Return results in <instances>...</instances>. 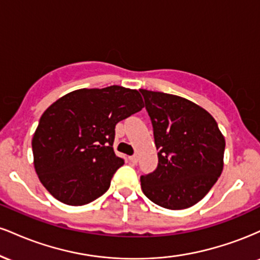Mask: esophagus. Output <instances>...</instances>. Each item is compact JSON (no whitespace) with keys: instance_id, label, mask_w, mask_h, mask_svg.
Listing matches in <instances>:
<instances>
[{"instance_id":"esophagus-1","label":"esophagus","mask_w":260,"mask_h":260,"mask_svg":"<svg viewBox=\"0 0 260 260\" xmlns=\"http://www.w3.org/2000/svg\"><path fill=\"white\" fill-rule=\"evenodd\" d=\"M138 155H132V156H129V161L131 162H133V164H137L138 162Z\"/></svg>"}]
</instances>
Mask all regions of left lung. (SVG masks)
Instances as JSON below:
<instances>
[{"instance_id":"obj_1","label":"left lung","mask_w":260,"mask_h":260,"mask_svg":"<svg viewBox=\"0 0 260 260\" xmlns=\"http://www.w3.org/2000/svg\"><path fill=\"white\" fill-rule=\"evenodd\" d=\"M139 91L159 149L156 170L140 177L143 193L171 210L193 207L221 175L225 138L213 116L190 100L161 91Z\"/></svg>"}]
</instances>
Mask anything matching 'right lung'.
Wrapping results in <instances>:
<instances>
[{
    "label": "right lung",
    "mask_w": 260,
    "mask_h": 260,
    "mask_svg": "<svg viewBox=\"0 0 260 260\" xmlns=\"http://www.w3.org/2000/svg\"><path fill=\"white\" fill-rule=\"evenodd\" d=\"M143 107L138 90L120 85L78 89L47 107L31 147L35 171L50 194L74 207L103 196L124 164L112 148L116 124Z\"/></svg>",
    "instance_id": "add662e5"
}]
</instances>
